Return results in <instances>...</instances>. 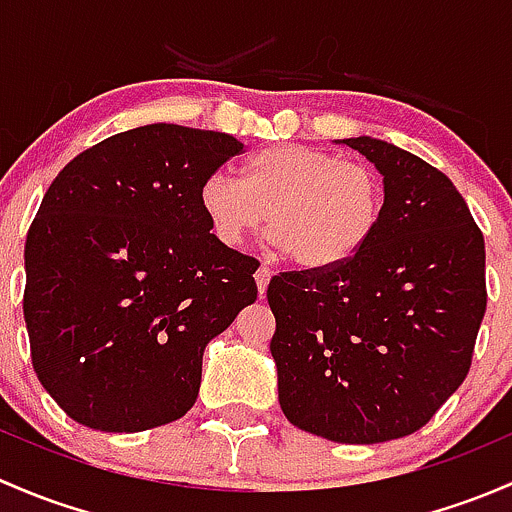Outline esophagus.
Returning a JSON list of instances; mask_svg holds the SVG:
<instances>
[{
	"label": "esophagus",
	"mask_w": 512,
	"mask_h": 512,
	"mask_svg": "<svg viewBox=\"0 0 512 512\" xmlns=\"http://www.w3.org/2000/svg\"><path fill=\"white\" fill-rule=\"evenodd\" d=\"M271 276H273V271H271V268H268L266 263H261V266H258V271H256L258 295H261V298H263V293H266V286H268V281H271Z\"/></svg>",
	"instance_id": "34e87169"
}]
</instances>
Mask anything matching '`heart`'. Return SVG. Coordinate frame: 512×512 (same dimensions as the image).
Wrapping results in <instances>:
<instances>
[{
	"instance_id": "1",
	"label": "heart",
	"mask_w": 512,
	"mask_h": 512,
	"mask_svg": "<svg viewBox=\"0 0 512 512\" xmlns=\"http://www.w3.org/2000/svg\"><path fill=\"white\" fill-rule=\"evenodd\" d=\"M199 209L226 249H239L266 219L295 266L328 271L370 244L382 221L384 184L365 162L305 145H268L241 165L239 182L204 179Z\"/></svg>"
}]
</instances>
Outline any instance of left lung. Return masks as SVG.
Masks as SVG:
<instances>
[{"mask_svg":"<svg viewBox=\"0 0 512 512\" xmlns=\"http://www.w3.org/2000/svg\"><path fill=\"white\" fill-rule=\"evenodd\" d=\"M342 142L384 175L382 221L342 266L271 278V355L293 426L379 444L429 424L471 370L486 244L444 172L384 140Z\"/></svg>","mask_w":512,"mask_h":512,"instance_id":"left-lung-1","label":"left lung"}]
</instances>
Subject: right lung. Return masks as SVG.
<instances>
[{
  "instance_id": "1",
  "label": "right lung",
  "mask_w": 512,
  "mask_h": 512,
  "mask_svg": "<svg viewBox=\"0 0 512 512\" xmlns=\"http://www.w3.org/2000/svg\"><path fill=\"white\" fill-rule=\"evenodd\" d=\"M244 150L155 123L73 157L26 234L31 365L83 426L133 434L192 409L202 355L256 300L258 261L221 246L199 187Z\"/></svg>"
}]
</instances>
